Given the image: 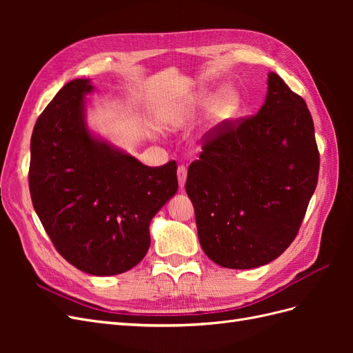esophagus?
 I'll list each match as a JSON object with an SVG mask.
<instances>
[{
	"label": "esophagus",
	"mask_w": 353,
	"mask_h": 353,
	"mask_svg": "<svg viewBox=\"0 0 353 353\" xmlns=\"http://www.w3.org/2000/svg\"><path fill=\"white\" fill-rule=\"evenodd\" d=\"M176 175H178V184H179V187L184 188L185 187V181H187V168L184 165L178 166Z\"/></svg>",
	"instance_id": "esophagus-1"
}]
</instances>
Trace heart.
Listing matches in <instances>:
<instances>
[{
	"instance_id": "heart-1",
	"label": "heart",
	"mask_w": 353,
	"mask_h": 353,
	"mask_svg": "<svg viewBox=\"0 0 353 353\" xmlns=\"http://www.w3.org/2000/svg\"><path fill=\"white\" fill-rule=\"evenodd\" d=\"M209 109V119L213 125H223L236 119L243 109V99L237 88L227 87L213 95L208 91H200L193 95L188 101H184L178 108H174L168 113V122L176 123L187 116L203 113Z\"/></svg>"
}]
</instances>
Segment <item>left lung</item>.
Returning a JSON list of instances; mask_svg holds the SVG:
<instances>
[{"instance_id": "left-lung-1", "label": "left lung", "mask_w": 353, "mask_h": 353, "mask_svg": "<svg viewBox=\"0 0 353 353\" xmlns=\"http://www.w3.org/2000/svg\"><path fill=\"white\" fill-rule=\"evenodd\" d=\"M256 116L223 125L188 168L203 252L219 266L252 270L292 244L319 170L312 116L279 74Z\"/></svg>"}]
</instances>
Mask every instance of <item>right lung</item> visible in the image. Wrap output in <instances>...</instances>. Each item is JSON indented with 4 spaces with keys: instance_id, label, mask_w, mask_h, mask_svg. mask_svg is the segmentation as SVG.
Here are the masks:
<instances>
[{
    "instance_id": "1",
    "label": "right lung",
    "mask_w": 353,
    "mask_h": 353,
    "mask_svg": "<svg viewBox=\"0 0 353 353\" xmlns=\"http://www.w3.org/2000/svg\"><path fill=\"white\" fill-rule=\"evenodd\" d=\"M91 79H73L38 117L30 138L29 188L52 244L78 270L130 271L150 248V222L178 191L176 163L160 168L94 132Z\"/></svg>"
}]
</instances>
